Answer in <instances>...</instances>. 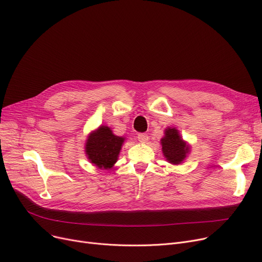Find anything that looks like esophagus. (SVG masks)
<instances>
[{"label":"esophagus","instance_id":"esophagus-1","mask_svg":"<svg viewBox=\"0 0 262 262\" xmlns=\"http://www.w3.org/2000/svg\"><path fill=\"white\" fill-rule=\"evenodd\" d=\"M137 138H138V140L140 142H146L148 140V136H147V134L140 133V134H138V137H137Z\"/></svg>","mask_w":262,"mask_h":262}]
</instances>
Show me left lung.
<instances>
[{"label": "left lung", "instance_id": "left-lung-1", "mask_svg": "<svg viewBox=\"0 0 262 262\" xmlns=\"http://www.w3.org/2000/svg\"><path fill=\"white\" fill-rule=\"evenodd\" d=\"M164 133H166V136L161 139L162 152L164 157L169 160L170 163H181L189 152V146L186 145V143L183 141L177 129L168 128Z\"/></svg>", "mask_w": 262, "mask_h": 262}]
</instances>
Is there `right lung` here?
<instances>
[{
    "mask_svg": "<svg viewBox=\"0 0 262 262\" xmlns=\"http://www.w3.org/2000/svg\"><path fill=\"white\" fill-rule=\"evenodd\" d=\"M124 138L113 134L107 126L92 133L86 143V153L92 163L100 169H110L116 163Z\"/></svg>",
    "mask_w": 262,
    "mask_h": 262,
    "instance_id": "right-lung-1",
    "label": "right lung"
}]
</instances>
